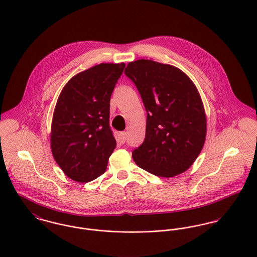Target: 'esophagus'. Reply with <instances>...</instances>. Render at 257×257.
Returning a JSON list of instances; mask_svg holds the SVG:
<instances>
[{"label":"esophagus","instance_id":"34e87169","mask_svg":"<svg viewBox=\"0 0 257 257\" xmlns=\"http://www.w3.org/2000/svg\"><path fill=\"white\" fill-rule=\"evenodd\" d=\"M119 141H120V143H122V144L126 141V133H125V132L120 133V135H119Z\"/></svg>","mask_w":257,"mask_h":257}]
</instances>
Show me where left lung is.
Instances as JSON below:
<instances>
[{
  "label": "left lung",
  "mask_w": 257,
  "mask_h": 257,
  "mask_svg": "<svg viewBox=\"0 0 257 257\" xmlns=\"http://www.w3.org/2000/svg\"><path fill=\"white\" fill-rule=\"evenodd\" d=\"M125 75L136 84L147 112L146 139L133 151L137 165L170 178L191 167L204 147L207 116L200 93L173 65L139 59Z\"/></svg>",
  "instance_id": "1"
}]
</instances>
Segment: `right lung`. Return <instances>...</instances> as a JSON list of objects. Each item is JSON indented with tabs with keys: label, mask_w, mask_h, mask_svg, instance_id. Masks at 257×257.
I'll return each instance as SVG.
<instances>
[{
	"label": "right lung",
	"mask_w": 257,
	"mask_h": 257,
	"mask_svg": "<svg viewBox=\"0 0 257 257\" xmlns=\"http://www.w3.org/2000/svg\"><path fill=\"white\" fill-rule=\"evenodd\" d=\"M125 64L101 63L76 74L57 99L50 148L64 174L87 183L105 173L115 140L109 125L110 100Z\"/></svg>",
	"instance_id": "1"
}]
</instances>
